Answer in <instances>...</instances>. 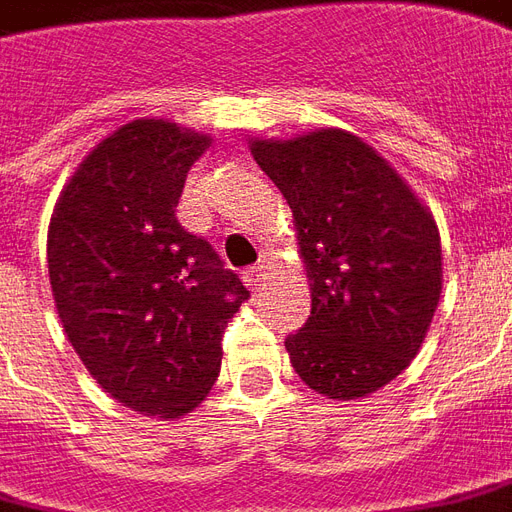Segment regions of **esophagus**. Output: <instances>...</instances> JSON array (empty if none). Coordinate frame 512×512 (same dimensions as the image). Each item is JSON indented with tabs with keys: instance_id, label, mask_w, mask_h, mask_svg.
Returning a JSON list of instances; mask_svg holds the SVG:
<instances>
[{
	"instance_id": "esophagus-1",
	"label": "esophagus",
	"mask_w": 512,
	"mask_h": 512,
	"mask_svg": "<svg viewBox=\"0 0 512 512\" xmlns=\"http://www.w3.org/2000/svg\"><path fill=\"white\" fill-rule=\"evenodd\" d=\"M264 261H259V264H253V267H248V270L242 272V281H245V286L248 289H253V292H259L261 283H264Z\"/></svg>"
}]
</instances>
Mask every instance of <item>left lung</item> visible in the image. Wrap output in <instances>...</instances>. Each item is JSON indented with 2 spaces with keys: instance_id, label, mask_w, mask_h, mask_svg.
Here are the masks:
<instances>
[{
  "instance_id": "8db88e82",
  "label": "left lung",
  "mask_w": 512,
  "mask_h": 512,
  "mask_svg": "<svg viewBox=\"0 0 512 512\" xmlns=\"http://www.w3.org/2000/svg\"><path fill=\"white\" fill-rule=\"evenodd\" d=\"M289 201L311 281V316L286 338L311 390L352 401L393 382L420 352L442 294V245L404 179L346 130L253 141Z\"/></svg>"
}]
</instances>
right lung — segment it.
I'll return each mask as SVG.
<instances>
[{
    "label": "right lung",
    "mask_w": 512,
    "mask_h": 512,
    "mask_svg": "<svg viewBox=\"0 0 512 512\" xmlns=\"http://www.w3.org/2000/svg\"><path fill=\"white\" fill-rule=\"evenodd\" d=\"M210 138L136 119L92 149L48 226L59 319L87 371L136 412L182 417L220 371V341L251 292L177 220Z\"/></svg>",
    "instance_id": "right-lung-1"
}]
</instances>
